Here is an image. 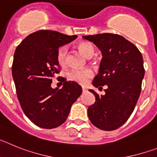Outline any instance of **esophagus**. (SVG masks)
<instances>
[{
    "instance_id": "obj_1",
    "label": "esophagus",
    "mask_w": 157,
    "mask_h": 157,
    "mask_svg": "<svg viewBox=\"0 0 157 157\" xmlns=\"http://www.w3.org/2000/svg\"><path fill=\"white\" fill-rule=\"evenodd\" d=\"M82 92H83V93H84V92H86V91L87 90V89L86 88V87H84V86H82Z\"/></svg>"
}]
</instances>
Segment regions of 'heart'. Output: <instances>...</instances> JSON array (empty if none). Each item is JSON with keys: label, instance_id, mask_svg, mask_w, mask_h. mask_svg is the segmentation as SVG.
<instances>
[{"label": "heart", "instance_id": "heart-1", "mask_svg": "<svg viewBox=\"0 0 157 157\" xmlns=\"http://www.w3.org/2000/svg\"><path fill=\"white\" fill-rule=\"evenodd\" d=\"M78 48L82 53L87 58H90L94 54V45L89 41H81L78 45ZM67 46H61L58 48L56 52V60L60 66H64L67 63ZM94 75V72L90 68H72L67 73L69 79L82 85L86 84L89 78Z\"/></svg>", "mask_w": 157, "mask_h": 157}]
</instances>
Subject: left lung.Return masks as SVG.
Listing matches in <instances>:
<instances>
[{
  "instance_id": "1",
  "label": "left lung",
  "mask_w": 157,
  "mask_h": 157,
  "mask_svg": "<svg viewBox=\"0 0 157 157\" xmlns=\"http://www.w3.org/2000/svg\"><path fill=\"white\" fill-rule=\"evenodd\" d=\"M82 37L94 42L103 56L93 85L107 86L105 95L90 90L96 100L87 110L89 119L101 130H116L127 121L138 102L145 75L143 58L121 35L105 33Z\"/></svg>"
}]
</instances>
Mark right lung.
<instances>
[{"label": "right lung", "instance_id": "obj_1", "mask_svg": "<svg viewBox=\"0 0 157 157\" xmlns=\"http://www.w3.org/2000/svg\"><path fill=\"white\" fill-rule=\"evenodd\" d=\"M77 37L41 30L27 36L16 48L12 67L16 94L25 115L37 127L52 129L63 124L81 95L78 83L61 77L60 90L51 87L52 78L59 71L58 48Z\"/></svg>", "mask_w": 157, "mask_h": 157}]
</instances>
